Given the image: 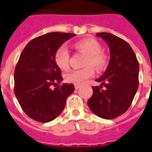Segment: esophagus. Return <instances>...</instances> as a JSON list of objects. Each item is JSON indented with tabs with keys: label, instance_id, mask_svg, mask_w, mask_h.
<instances>
[{
	"label": "esophagus",
	"instance_id": "obj_1",
	"mask_svg": "<svg viewBox=\"0 0 152 152\" xmlns=\"http://www.w3.org/2000/svg\"><path fill=\"white\" fill-rule=\"evenodd\" d=\"M79 87H80V85H78V84H75V85H74L75 89H78V88H79Z\"/></svg>",
	"mask_w": 152,
	"mask_h": 152
}]
</instances>
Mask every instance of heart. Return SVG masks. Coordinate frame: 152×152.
I'll list each match as a JSON object with an SVG mask.
<instances>
[{"instance_id": "heart-1", "label": "heart", "mask_w": 152, "mask_h": 152, "mask_svg": "<svg viewBox=\"0 0 152 152\" xmlns=\"http://www.w3.org/2000/svg\"><path fill=\"white\" fill-rule=\"evenodd\" d=\"M76 50L87 54V58L84 62L86 68L81 69H74L68 72L64 75L66 82L74 84H83L88 78L94 77V67L98 71H102L106 69L108 58L103 52H102V46L94 39H84L76 42L74 45ZM55 64L59 69L66 70L69 67L70 55L68 50L64 46H60L56 50L54 55Z\"/></svg>"}]
</instances>
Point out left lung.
Listing matches in <instances>:
<instances>
[{"label":"left lung","mask_w":152,"mask_h":152,"mask_svg":"<svg viewBox=\"0 0 152 152\" xmlns=\"http://www.w3.org/2000/svg\"><path fill=\"white\" fill-rule=\"evenodd\" d=\"M110 48L107 69L97 82L102 85L93 87L94 94L88 105L94 114L104 119L121 116L130 107L139 85V63L133 50L124 39L110 33H98Z\"/></svg>","instance_id":"left-lung-1"}]
</instances>
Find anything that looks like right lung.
<instances>
[{"instance_id": "right-lung-1", "label": "right lung", "mask_w": 152, "mask_h": 152, "mask_svg": "<svg viewBox=\"0 0 152 152\" xmlns=\"http://www.w3.org/2000/svg\"><path fill=\"white\" fill-rule=\"evenodd\" d=\"M74 35L47 33L30 40L20 54L15 69L14 92L22 110L34 121L49 122L55 119L74 91L73 83L59 85L61 70L54 60L56 50ZM52 85L58 86L52 90Z\"/></svg>"}]
</instances>
